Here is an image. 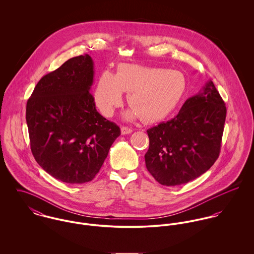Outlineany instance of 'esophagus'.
Here are the masks:
<instances>
[{
    "label": "esophagus",
    "instance_id": "1",
    "mask_svg": "<svg viewBox=\"0 0 254 254\" xmlns=\"http://www.w3.org/2000/svg\"><path fill=\"white\" fill-rule=\"evenodd\" d=\"M120 131H121V135H127V134H131L133 132V130L131 128H128V127H125V126L121 127Z\"/></svg>",
    "mask_w": 254,
    "mask_h": 254
}]
</instances>
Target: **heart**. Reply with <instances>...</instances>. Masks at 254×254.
<instances>
[{
	"label": "heart",
	"instance_id": "heart-1",
	"mask_svg": "<svg viewBox=\"0 0 254 254\" xmlns=\"http://www.w3.org/2000/svg\"><path fill=\"white\" fill-rule=\"evenodd\" d=\"M186 91L187 79L178 70L123 64L115 75L109 70L100 75L94 102L103 115L110 117L123 104V92H126L132 109L125 113V118L141 116L146 123H155L176 110Z\"/></svg>",
	"mask_w": 254,
	"mask_h": 254
}]
</instances>
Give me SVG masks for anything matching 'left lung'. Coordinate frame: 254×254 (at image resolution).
Wrapping results in <instances>:
<instances>
[{
  "mask_svg": "<svg viewBox=\"0 0 254 254\" xmlns=\"http://www.w3.org/2000/svg\"><path fill=\"white\" fill-rule=\"evenodd\" d=\"M226 112L209 80L177 116L148 129L145 160L151 176L163 186H179L205 173L219 156Z\"/></svg>",
  "mask_w": 254,
  "mask_h": 254,
  "instance_id": "obj_1",
  "label": "left lung"
}]
</instances>
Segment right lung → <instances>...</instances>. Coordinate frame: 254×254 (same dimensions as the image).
<instances>
[{
  "mask_svg": "<svg viewBox=\"0 0 254 254\" xmlns=\"http://www.w3.org/2000/svg\"><path fill=\"white\" fill-rule=\"evenodd\" d=\"M94 73L88 54L72 58L41 78L26 106L38 164L67 184L92 181L120 135L119 127L96 109L90 93Z\"/></svg>",
  "mask_w": 254,
  "mask_h": 254,
  "instance_id": "obj_1",
  "label": "right lung"
}]
</instances>
